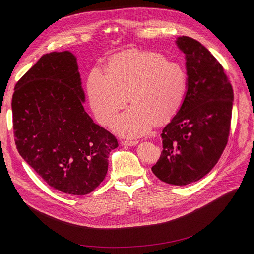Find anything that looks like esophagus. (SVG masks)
<instances>
[{
  "instance_id": "34e87169",
  "label": "esophagus",
  "mask_w": 254,
  "mask_h": 254,
  "mask_svg": "<svg viewBox=\"0 0 254 254\" xmlns=\"http://www.w3.org/2000/svg\"><path fill=\"white\" fill-rule=\"evenodd\" d=\"M120 143H122V145H125V146H134V145L138 144V141H136V140H132V141L123 140Z\"/></svg>"
}]
</instances>
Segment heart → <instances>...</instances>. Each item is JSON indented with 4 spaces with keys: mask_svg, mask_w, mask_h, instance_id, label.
Returning <instances> with one entry per match:
<instances>
[{
    "mask_svg": "<svg viewBox=\"0 0 254 254\" xmlns=\"http://www.w3.org/2000/svg\"><path fill=\"white\" fill-rule=\"evenodd\" d=\"M189 89L184 66L156 52H127L112 62L107 73L92 70L87 81L90 107L106 126L127 104L132 105L111 125L118 135L135 138L148 132L154 120L166 123L181 108Z\"/></svg>",
    "mask_w": 254,
    "mask_h": 254,
    "instance_id": "b5f03b06",
    "label": "heart"
}]
</instances>
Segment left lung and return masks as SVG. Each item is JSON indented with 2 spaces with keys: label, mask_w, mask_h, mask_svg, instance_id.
<instances>
[{
  "label": "left lung",
  "mask_w": 254,
  "mask_h": 254,
  "mask_svg": "<svg viewBox=\"0 0 254 254\" xmlns=\"http://www.w3.org/2000/svg\"><path fill=\"white\" fill-rule=\"evenodd\" d=\"M189 89L183 105L162 132L163 151L151 168L162 181L186 185L213 169L228 144L234 92L221 64L196 40L182 36Z\"/></svg>",
  "instance_id": "8db88e82"
}]
</instances>
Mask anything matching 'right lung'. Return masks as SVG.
I'll use <instances>...</instances> for the list:
<instances>
[{
	"label": "right lung",
	"mask_w": 254,
	"mask_h": 254,
	"mask_svg": "<svg viewBox=\"0 0 254 254\" xmlns=\"http://www.w3.org/2000/svg\"><path fill=\"white\" fill-rule=\"evenodd\" d=\"M76 58L44 55L15 85L13 130L19 154L50 188L66 194L95 190L117 139L85 112Z\"/></svg>",
	"instance_id": "obj_1"
}]
</instances>
